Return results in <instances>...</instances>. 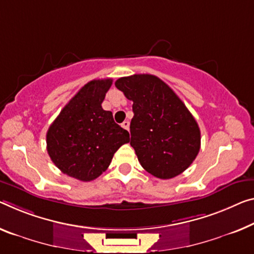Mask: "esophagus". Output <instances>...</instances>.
<instances>
[{
  "mask_svg": "<svg viewBox=\"0 0 254 254\" xmlns=\"http://www.w3.org/2000/svg\"><path fill=\"white\" fill-rule=\"evenodd\" d=\"M122 126H123V128H125V129H129V122H128V120H125V122L122 124Z\"/></svg>",
  "mask_w": 254,
  "mask_h": 254,
  "instance_id": "obj_1",
  "label": "esophagus"
}]
</instances>
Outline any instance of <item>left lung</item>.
Masks as SVG:
<instances>
[{"label":"left lung","mask_w":254,"mask_h":254,"mask_svg":"<svg viewBox=\"0 0 254 254\" xmlns=\"http://www.w3.org/2000/svg\"><path fill=\"white\" fill-rule=\"evenodd\" d=\"M132 101L130 145L147 173L170 179L196 158L201 132L196 120L173 89L149 73L119 78L115 83Z\"/></svg>","instance_id":"1"}]
</instances>
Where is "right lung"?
I'll list each match as a JSON object with an SVG mask.
<instances>
[{"label": "right lung", "mask_w": 254, "mask_h": 254, "mask_svg": "<svg viewBox=\"0 0 254 254\" xmlns=\"http://www.w3.org/2000/svg\"><path fill=\"white\" fill-rule=\"evenodd\" d=\"M112 79L87 83L62 109L46 134V149L62 173L91 182L110 166L120 146L129 142V132L115 123L102 102Z\"/></svg>", "instance_id": "add662e5"}]
</instances>
